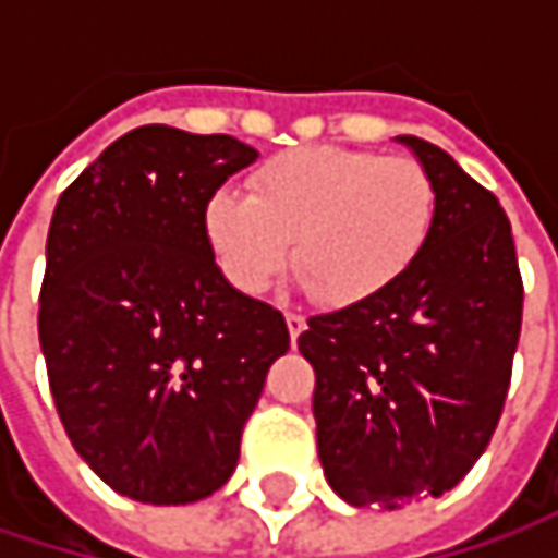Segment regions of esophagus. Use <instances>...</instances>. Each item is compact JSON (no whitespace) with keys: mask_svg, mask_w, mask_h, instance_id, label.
<instances>
[{"mask_svg":"<svg viewBox=\"0 0 558 558\" xmlns=\"http://www.w3.org/2000/svg\"><path fill=\"white\" fill-rule=\"evenodd\" d=\"M287 316V329H290V339L296 342L300 339V332L306 329V319L300 316V313H283Z\"/></svg>","mask_w":558,"mask_h":558,"instance_id":"34e87169","label":"esophagus"}]
</instances>
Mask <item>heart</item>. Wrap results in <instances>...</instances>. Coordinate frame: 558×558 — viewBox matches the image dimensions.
Here are the masks:
<instances>
[{
    "label": "heart",
    "instance_id": "1",
    "mask_svg": "<svg viewBox=\"0 0 558 558\" xmlns=\"http://www.w3.org/2000/svg\"><path fill=\"white\" fill-rule=\"evenodd\" d=\"M439 222L433 173L378 151L313 145L252 173V196L216 190L203 232L219 271L265 293L290 262L306 293L332 310L388 293L426 255Z\"/></svg>",
    "mask_w": 558,
    "mask_h": 558
}]
</instances>
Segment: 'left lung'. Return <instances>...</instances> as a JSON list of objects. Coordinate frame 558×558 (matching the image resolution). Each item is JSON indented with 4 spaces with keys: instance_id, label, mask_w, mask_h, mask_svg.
Segmentation results:
<instances>
[{
    "instance_id": "8db88e82",
    "label": "left lung",
    "mask_w": 558,
    "mask_h": 558,
    "mask_svg": "<svg viewBox=\"0 0 558 558\" xmlns=\"http://www.w3.org/2000/svg\"><path fill=\"white\" fill-rule=\"evenodd\" d=\"M439 186L426 255L388 293L306 319L326 482L355 507L397 510L452 492L501 420L523 319L510 222L442 148L400 135Z\"/></svg>"
}]
</instances>
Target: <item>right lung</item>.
Wrapping results in <instances>:
<instances>
[{
    "mask_svg": "<svg viewBox=\"0 0 558 558\" xmlns=\"http://www.w3.org/2000/svg\"><path fill=\"white\" fill-rule=\"evenodd\" d=\"M258 151L232 135L142 125L57 199L38 339L60 423L119 495L219 492L268 368L290 349L271 303L222 278L206 199Z\"/></svg>",
    "mask_w": 558,
    "mask_h": 558,
    "instance_id": "add662e5",
    "label": "right lung"
}]
</instances>
